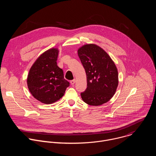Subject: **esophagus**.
<instances>
[{
  "mask_svg": "<svg viewBox=\"0 0 156 156\" xmlns=\"http://www.w3.org/2000/svg\"><path fill=\"white\" fill-rule=\"evenodd\" d=\"M75 81H76L75 79H74V80H71V81H70V83H71V84H74L75 83Z\"/></svg>",
  "mask_w": 156,
  "mask_h": 156,
  "instance_id": "34e87169",
  "label": "esophagus"
}]
</instances>
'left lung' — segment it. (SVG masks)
I'll return each mask as SVG.
<instances>
[{"mask_svg": "<svg viewBox=\"0 0 156 156\" xmlns=\"http://www.w3.org/2000/svg\"><path fill=\"white\" fill-rule=\"evenodd\" d=\"M78 54L87 78V88L81 93L83 101L93 106L106 103L113 97L119 84L114 62L104 50L93 44L83 46Z\"/></svg>", "mask_w": 156, "mask_h": 156, "instance_id": "1", "label": "left lung"}]
</instances>
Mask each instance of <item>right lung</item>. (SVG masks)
Segmentation results:
<instances>
[{"instance_id": "right-lung-1", "label": "right lung", "mask_w": 156, "mask_h": 156, "mask_svg": "<svg viewBox=\"0 0 156 156\" xmlns=\"http://www.w3.org/2000/svg\"><path fill=\"white\" fill-rule=\"evenodd\" d=\"M58 50L52 48L42 53L31 67L27 84L32 96L42 103L50 104L64 95L70 83L57 66Z\"/></svg>"}]
</instances>
